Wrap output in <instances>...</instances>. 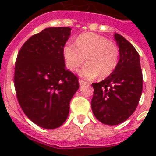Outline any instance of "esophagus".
<instances>
[{"label": "esophagus", "mask_w": 156, "mask_h": 156, "mask_svg": "<svg viewBox=\"0 0 156 156\" xmlns=\"http://www.w3.org/2000/svg\"><path fill=\"white\" fill-rule=\"evenodd\" d=\"M85 83H86L85 81H83V79H79V85L82 86L83 85V84H85Z\"/></svg>", "instance_id": "1"}]
</instances>
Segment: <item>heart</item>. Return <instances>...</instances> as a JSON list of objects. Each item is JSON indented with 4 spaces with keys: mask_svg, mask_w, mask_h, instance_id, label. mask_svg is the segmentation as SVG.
<instances>
[{
    "mask_svg": "<svg viewBox=\"0 0 156 156\" xmlns=\"http://www.w3.org/2000/svg\"><path fill=\"white\" fill-rule=\"evenodd\" d=\"M62 52L66 67L70 71H75L86 58L87 64L81 69L79 74L89 79L99 74L102 78L111 75L117 67L120 55L117 45L91 32L78 35L75 44L66 43Z\"/></svg>",
    "mask_w": 156,
    "mask_h": 156,
    "instance_id": "obj_1",
    "label": "heart"
}]
</instances>
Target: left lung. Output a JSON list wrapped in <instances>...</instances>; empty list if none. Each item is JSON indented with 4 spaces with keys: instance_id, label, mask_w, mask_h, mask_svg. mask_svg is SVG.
Here are the masks:
<instances>
[{
    "instance_id": "8db88e82",
    "label": "left lung",
    "mask_w": 156,
    "mask_h": 156,
    "mask_svg": "<svg viewBox=\"0 0 156 156\" xmlns=\"http://www.w3.org/2000/svg\"><path fill=\"white\" fill-rule=\"evenodd\" d=\"M120 60L111 75L94 88L91 108L96 118L105 125L115 126L126 121L137 108L143 91V72L139 54L122 35L115 34Z\"/></svg>"
}]
</instances>
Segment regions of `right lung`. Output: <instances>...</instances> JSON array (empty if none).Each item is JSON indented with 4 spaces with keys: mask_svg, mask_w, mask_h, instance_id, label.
Here are the masks:
<instances>
[{
    "mask_svg": "<svg viewBox=\"0 0 156 156\" xmlns=\"http://www.w3.org/2000/svg\"><path fill=\"white\" fill-rule=\"evenodd\" d=\"M69 27H48L26 41L15 61L13 83L21 108L37 126L53 129L66 121L69 103L79 87L66 69L64 45Z\"/></svg>",
    "mask_w": 156,
    "mask_h": 156,
    "instance_id": "add662e5",
    "label": "right lung"
}]
</instances>
